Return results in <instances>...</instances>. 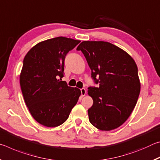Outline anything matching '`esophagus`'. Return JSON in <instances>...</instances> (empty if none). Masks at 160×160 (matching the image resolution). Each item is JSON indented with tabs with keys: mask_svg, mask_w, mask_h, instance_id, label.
<instances>
[{
	"mask_svg": "<svg viewBox=\"0 0 160 160\" xmlns=\"http://www.w3.org/2000/svg\"><path fill=\"white\" fill-rule=\"evenodd\" d=\"M80 91H81V95H82V97H84V96H85V94H86V90L85 88H82L80 90Z\"/></svg>",
	"mask_w": 160,
	"mask_h": 160,
	"instance_id": "esophagus-1",
	"label": "esophagus"
}]
</instances>
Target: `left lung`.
Instances as JSON below:
<instances>
[{
  "label": "left lung",
  "instance_id": "8db88e82",
  "mask_svg": "<svg viewBox=\"0 0 160 160\" xmlns=\"http://www.w3.org/2000/svg\"><path fill=\"white\" fill-rule=\"evenodd\" d=\"M77 50L82 51L92 78L99 83V88H88L93 99L88 111L90 122L101 131L118 128L131 114L140 94L136 63L128 53L109 42L85 41Z\"/></svg>",
  "mask_w": 160,
  "mask_h": 160
}]
</instances>
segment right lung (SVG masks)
<instances>
[{"instance_id":"right-lung-1","label":"right lung","mask_w":160,"mask_h":160,"mask_svg":"<svg viewBox=\"0 0 160 160\" xmlns=\"http://www.w3.org/2000/svg\"><path fill=\"white\" fill-rule=\"evenodd\" d=\"M80 42L63 37L45 40L32 47L24 58L21 90L32 117L43 126L61 125L78 101L80 89L68 86L61 78L66 54Z\"/></svg>"}]
</instances>
